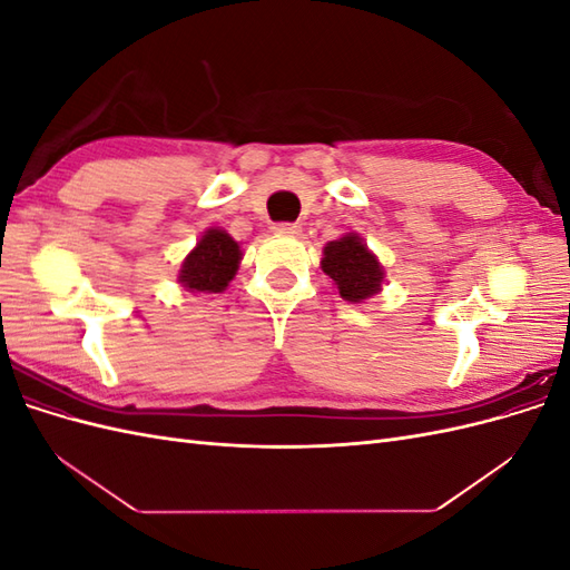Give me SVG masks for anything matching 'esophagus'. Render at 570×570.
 <instances>
[{"label": "esophagus", "instance_id": "34e87169", "mask_svg": "<svg viewBox=\"0 0 570 570\" xmlns=\"http://www.w3.org/2000/svg\"><path fill=\"white\" fill-rule=\"evenodd\" d=\"M273 230L278 233V235H292V237H297V235L302 233V226H299V223H278V226H273Z\"/></svg>", "mask_w": 570, "mask_h": 570}]
</instances>
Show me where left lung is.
Here are the masks:
<instances>
[{
	"label": "left lung",
	"mask_w": 570,
	"mask_h": 570,
	"mask_svg": "<svg viewBox=\"0 0 570 570\" xmlns=\"http://www.w3.org/2000/svg\"><path fill=\"white\" fill-rule=\"evenodd\" d=\"M321 268L335 281L340 297L361 302L381 289L383 268L356 235H344L323 249Z\"/></svg>",
	"instance_id": "obj_1"
}]
</instances>
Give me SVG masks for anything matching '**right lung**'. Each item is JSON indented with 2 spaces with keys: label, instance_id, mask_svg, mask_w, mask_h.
I'll use <instances>...</instances> for the list:
<instances>
[{
  "label": "right lung",
  "instance_id": "1",
  "mask_svg": "<svg viewBox=\"0 0 570 570\" xmlns=\"http://www.w3.org/2000/svg\"><path fill=\"white\" fill-rule=\"evenodd\" d=\"M239 256H243L239 245L226 230H206L185 258L180 283L189 292H223L233 281Z\"/></svg>",
  "mask_w": 570,
  "mask_h": 570
}]
</instances>
